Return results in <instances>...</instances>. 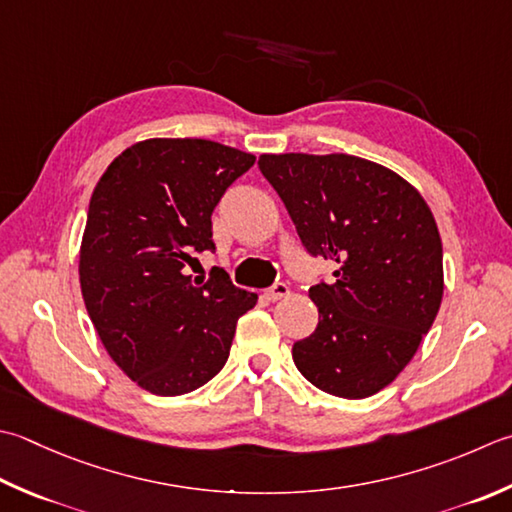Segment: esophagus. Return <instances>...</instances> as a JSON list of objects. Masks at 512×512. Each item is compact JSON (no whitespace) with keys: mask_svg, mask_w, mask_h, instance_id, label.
Instances as JSON below:
<instances>
[{"mask_svg":"<svg viewBox=\"0 0 512 512\" xmlns=\"http://www.w3.org/2000/svg\"><path fill=\"white\" fill-rule=\"evenodd\" d=\"M288 293H290L288 284H284V282H277L275 286H270V288L266 290V297L270 299V302H277V299H284V297H288Z\"/></svg>","mask_w":512,"mask_h":512,"instance_id":"esophagus-1","label":"esophagus"}]
</instances>
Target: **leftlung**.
<instances>
[{
  "label": "left lung",
  "mask_w": 512,
  "mask_h": 512,
  "mask_svg": "<svg viewBox=\"0 0 512 512\" xmlns=\"http://www.w3.org/2000/svg\"><path fill=\"white\" fill-rule=\"evenodd\" d=\"M257 164L308 253L337 262L333 284L308 290L319 324L293 346L297 370L335 397L379 393L413 359L442 304L433 213L404 177L355 155H262Z\"/></svg>",
  "instance_id": "1"
}]
</instances>
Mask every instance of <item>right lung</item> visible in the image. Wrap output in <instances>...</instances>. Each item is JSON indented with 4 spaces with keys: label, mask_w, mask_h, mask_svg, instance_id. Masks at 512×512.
Returning a JSON list of instances; mask_svg holds the SVG:
<instances>
[{
    "label": "right lung",
    "mask_w": 512,
    "mask_h": 512,
    "mask_svg": "<svg viewBox=\"0 0 512 512\" xmlns=\"http://www.w3.org/2000/svg\"><path fill=\"white\" fill-rule=\"evenodd\" d=\"M255 164L210 139L155 137L99 177L79 248V284L113 362L153 395H184L224 368L237 319L257 304L222 268L188 275L215 250L213 215Z\"/></svg>",
    "instance_id": "obj_1"
}]
</instances>
